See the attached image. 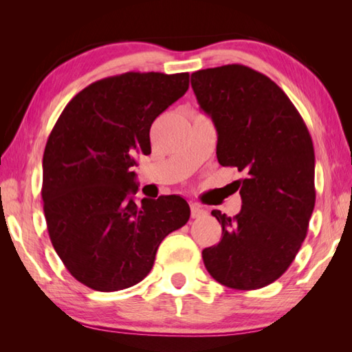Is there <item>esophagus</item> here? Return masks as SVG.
Returning <instances> with one entry per match:
<instances>
[{
	"mask_svg": "<svg viewBox=\"0 0 352 352\" xmlns=\"http://www.w3.org/2000/svg\"><path fill=\"white\" fill-rule=\"evenodd\" d=\"M207 211L204 208H201L197 204H192L190 206V216H192V219H199L202 216H206Z\"/></svg>",
	"mask_w": 352,
	"mask_h": 352,
	"instance_id": "1",
	"label": "esophagus"
}]
</instances>
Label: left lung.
<instances>
[{
  "label": "left lung",
  "mask_w": 352,
  "mask_h": 352,
  "mask_svg": "<svg viewBox=\"0 0 352 352\" xmlns=\"http://www.w3.org/2000/svg\"><path fill=\"white\" fill-rule=\"evenodd\" d=\"M190 85L216 124L219 163L245 175L233 182L239 214L211 211L221 239L202 251V260L219 283L260 289L287 270L307 236L316 204L310 132L287 95L251 67L198 70Z\"/></svg>",
  "instance_id": "8db88e82"
}]
</instances>
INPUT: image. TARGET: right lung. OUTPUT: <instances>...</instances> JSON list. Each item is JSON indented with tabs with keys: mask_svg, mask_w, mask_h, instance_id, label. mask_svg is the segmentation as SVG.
Listing matches in <instances>:
<instances>
[{
	"mask_svg": "<svg viewBox=\"0 0 352 352\" xmlns=\"http://www.w3.org/2000/svg\"><path fill=\"white\" fill-rule=\"evenodd\" d=\"M189 88V73L127 72L74 95L52 127L42 160L50 239L74 279L100 292L122 291L151 272L170 232L190 210L179 195L136 192V155L151 154L153 122Z\"/></svg>",
	"mask_w": 352,
	"mask_h": 352,
	"instance_id": "obj_1",
	"label": "right lung"
}]
</instances>
